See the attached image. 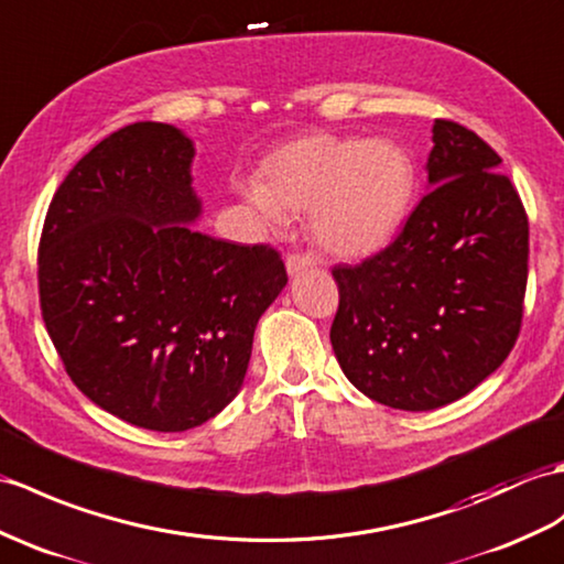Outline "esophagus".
Masks as SVG:
<instances>
[{"label": "esophagus", "mask_w": 564, "mask_h": 564, "mask_svg": "<svg viewBox=\"0 0 564 564\" xmlns=\"http://www.w3.org/2000/svg\"><path fill=\"white\" fill-rule=\"evenodd\" d=\"M312 267H317V257L314 254H288V259H285L288 276H297L300 271L312 269Z\"/></svg>", "instance_id": "34e87169"}]
</instances>
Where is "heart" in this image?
I'll list each match as a JSON object with an SVG mask.
<instances>
[{
	"label": "heart",
	"instance_id": "1",
	"mask_svg": "<svg viewBox=\"0 0 564 564\" xmlns=\"http://www.w3.org/2000/svg\"><path fill=\"white\" fill-rule=\"evenodd\" d=\"M415 165L389 139L310 134L273 151L261 185L245 189L269 226L285 212H307L310 232L324 252L362 259L382 250L411 212Z\"/></svg>",
	"mask_w": 564,
	"mask_h": 564
}]
</instances>
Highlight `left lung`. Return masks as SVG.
Returning <instances> with one entry per match:
<instances>
[{"instance_id":"8db88e82","label":"left lung","mask_w":564,"mask_h":564,"mask_svg":"<svg viewBox=\"0 0 564 564\" xmlns=\"http://www.w3.org/2000/svg\"><path fill=\"white\" fill-rule=\"evenodd\" d=\"M427 194L387 250L334 267L332 346L350 384L401 411L474 391L514 348L529 276V218L502 159L435 120Z\"/></svg>"}]
</instances>
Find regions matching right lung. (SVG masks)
<instances>
[{
    "instance_id": "right-lung-1",
    "label": "right lung",
    "mask_w": 564,
    "mask_h": 564,
    "mask_svg": "<svg viewBox=\"0 0 564 564\" xmlns=\"http://www.w3.org/2000/svg\"><path fill=\"white\" fill-rule=\"evenodd\" d=\"M192 161L173 124L102 139L59 185L37 254L43 319L72 382L155 432L202 425L238 397L257 322L288 283L271 247L192 228Z\"/></svg>"
}]
</instances>
